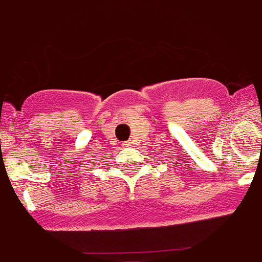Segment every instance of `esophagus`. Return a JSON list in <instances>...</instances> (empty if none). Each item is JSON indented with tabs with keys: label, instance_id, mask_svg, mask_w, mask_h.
<instances>
[{
	"label": "esophagus",
	"instance_id": "1",
	"mask_svg": "<svg viewBox=\"0 0 262 262\" xmlns=\"http://www.w3.org/2000/svg\"><path fill=\"white\" fill-rule=\"evenodd\" d=\"M123 147H129V143H127V144H123Z\"/></svg>",
	"mask_w": 262,
	"mask_h": 262
}]
</instances>
